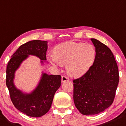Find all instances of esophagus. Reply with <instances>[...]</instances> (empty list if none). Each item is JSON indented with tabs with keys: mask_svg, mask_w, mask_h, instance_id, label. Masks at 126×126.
<instances>
[{
	"mask_svg": "<svg viewBox=\"0 0 126 126\" xmlns=\"http://www.w3.org/2000/svg\"><path fill=\"white\" fill-rule=\"evenodd\" d=\"M68 81H69V79L68 78L67 76H62V82H63V83H64V82Z\"/></svg>",
	"mask_w": 126,
	"mask_h": 126,
	"instance_id": "obj_1",
	"label": "esophagus"
}]
</instances>
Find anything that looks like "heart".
Here are the masks:
<instances>
[{
  "instance_id": "1",
  "label": "heart",
  "mask_w": 126,
  "mask_h": 126,
  "mask_svg": "<svg viewBox=\"0 0 126 126\" xmlns=\"http://www.w3.org/2000/svg\"><path fill=\"white\" fill-rule=\"evenodd\" d=\"M96 51L93 45L68 42L55 48L53 54L47 55V59L54 65H65L68 74L80 77L90 69L95 60Z\"/></svg>"
}]
</instances>
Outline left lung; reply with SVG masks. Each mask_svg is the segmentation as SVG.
<instances>
[{
	"instance_id": "left-lung-1",
	"label": "left lung",
	"mask_w": 126,
	"mask_h": 126,
	"mask_svg": "<svg viewBox=\"0 0 126 126\" xmlns=\"http://www.w3.org/2000/svg\"><path fill=\"white\" fill-rule=\"evenodd\" d=\"M95 47V60L90 69L73 80L75 106L81 114L94 115L102 112L114 101L119 82L118 66L108 47L91 39Z\"/></svg>"
}]
</instances>
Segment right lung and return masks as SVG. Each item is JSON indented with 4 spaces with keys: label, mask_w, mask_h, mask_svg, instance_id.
<instances>
[{
    "label": "right lung",
    "mask_w": 126,
    "mask_h": 126,
    "mask_svg": "<svg viewBox=\"0 0 126 126\" xmlns=\"http://www.w3.org/2000/svg\"><path fill=\"white\" fill-rule=\"evenodd\" d=\"M47 49L46 41L34 40L27 42L19 46L12 55L6 67V83L11 101L17 110L30 117H40L49 111L54 94L61 86V76L43 73L36 89L27 94L14 84L15 73L29 55L38 57L43 64L46 61Z\"/></svg>",
    "instance_id": "obj_1"
}]
</instances>
